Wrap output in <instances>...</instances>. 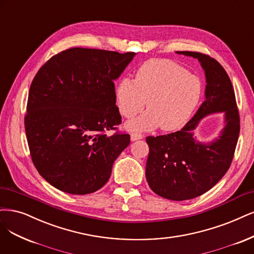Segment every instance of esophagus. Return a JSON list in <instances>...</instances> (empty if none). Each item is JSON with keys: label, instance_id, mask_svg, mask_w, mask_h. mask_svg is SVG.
<instances>
[{"label": "esophagus", "instance_id": "obj_1", "mask_svg": "<svg viewBox=\"0 0 254 254\" xmlns=\"http://www.w3.org/2000/svg\"><path fill=\"white\" fill-rule=\"evenodd\" d=\"M130 138H131V141L134 142V141H137V139H141V138H143V135H142L141 133L133 132V133H131V134H130Z\"/></svg>", "mask_w": 254, "mask_h": 254}]
</instances>
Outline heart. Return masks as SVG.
<instances>
[{
	"label": "heart",
	"mask_w": 254,
	"mask_h": 254,
	"mask_svg": "<svg viewBox=\"0 0 254 254\" xmlns=\"http://www.w3.org/2000/svg\"><path fill=\"white\" fill-rule=\"evenodd\" d=\"M203 83L186 68L169 60H150L139 67L134 81L119 82L116 104L126 119L135 117L147 102L148 110L130 121L131 130L146 131L160 126L172 131L185 125L202 98Z\"/></svg>",
	"instance_id": "obj_1"
}]
</instances>
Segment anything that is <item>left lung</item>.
<instances>
[{
	"instance_id": "obj_1",
	"label": "left lung",
	"mask_w": 254,
	"mask_h": 254,
	"mask_svg": "<svg viewBox=\"0 0 254 254\" xmlns=\"http://www.w3.org/2000/svg\"><path fill=\"white\" fill-rule=\"evenodd\" d=\"M197 59L205 70V101L188 123L177 132L147 136L149 155L146 179L151 190L164 198L186 200L210 190L228 171L240 134V115L230 78L213 58L195 51H177ZM224 112L225 127L218 139L200 143L193 131L204 116Z\"/></svg>"
}]
</instances>
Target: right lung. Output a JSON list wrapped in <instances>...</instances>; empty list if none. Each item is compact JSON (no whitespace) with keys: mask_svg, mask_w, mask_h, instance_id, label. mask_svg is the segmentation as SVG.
Segmentation results:
<instances>
[{"mask_svg":"<svg viewBox=\"0 0 254 254\" xmlns=\"http://www.w3.org/2000/svg\"><path fill=\"white\" fill-rule=\"evenodd\" d=\"M135 52L74 47L49 59L30 85L25 131L31 160L50 185L88 194L110 178L130 144L117 130L122 117L115 83Z\"/></svg>","mask_w":254,"mask_h":254,"instance_id":"1","label":"right lung"}]
</instances>
